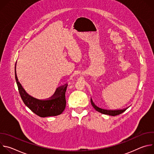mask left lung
<instances>
[{"label":"left lung","mask_w":154,"mask_h":154,"mask_svg":"<svg viewBox=\"0 0 154 154\" xmlns=\"http://www.w3.org/2000/svg\"><path fill=\"white\" fill-rule=\"evenodd\" d=\"M91 103L92 106L95 108L96 111H97L101 113H103L105 115H108L110 116H116V115H120V114L124 112H125L127 109V108H125V109H116V110H110V109L109 110V109H103V108H99L97 106H96L91 99Z\"/></svg>","instance_id":"1"}]
</instances>
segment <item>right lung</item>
<instances>
[{"instance_id":"add662e5","label":"right lung","mask_w":154,"mask_h":154,"mask_svg":"<svg viewBox=\"0 0 154 154\" xmlns=\"http://www.w3.org/2000/svg\"><path fill=\"white\" fill-rule=\"evenodd\" d=\"M17 85L20 96L25 105L38 116L45 118L48 116H55L62 113L66 107V91L68 84L59 87L60 89L56 96L54 94L47 99H38L35 98L26 93L23 86L17 81Z\"/></svg>"}]
</instances>
